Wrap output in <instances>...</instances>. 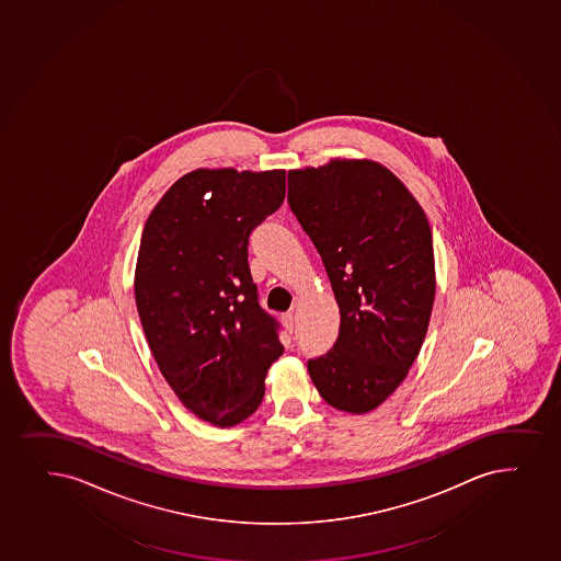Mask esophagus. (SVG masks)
Wrapping results in <instances>:
<instances>
[{"mask_svg": "<svg viewBox=\"0 0 561 561\" xmlns=\"http://www.w3.org/2000/svg\"><path fill=\"white\" fill-rule=\"evenodd\" d=\"M282 321H284L285 328H287L289 332H293V330H295L296 317L295 313H293V311H289V313H284V316H282Z\"/></svg>", "mask_w": 561, "mask_h": 561, "instance_id": "obj_1", "label": "esophagus"}]
</instances>
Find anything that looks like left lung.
<instances>
[{
	"instance_id": "left-lung-1",
	"label": "left lung",
	"mask_w": 561,
	"mask_h": 561,
	"mask_svg": "<svg viewBox=\"0 0 561 561\" xmlns=\"http://www.w3.org/2000/svg\"><path fill=\"white\" fill-rule=\"evenodd\" d=\"M287 181L340 306L337 340L308 359L309 377L330 407L366 414L403 382L427 334L436 289L427 216L369 160H332Z\"/></svg>"
}]
</instances>
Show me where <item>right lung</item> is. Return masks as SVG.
Returning a JSON list of instances; mask_svg holds the SVG:
<instances>
[{"instance_id":"right-lung-1","label":"right lung","mask_w":561,"mask_h":561,"mask_svg":"<svg viewBox=\"0 0 561 561\" xmlns=\"http://www.w3.org/2000/svg\"><path fill=\"white\" fill-rule=\"evenodd\" d=\"M285 199V171L195 170L152 210L139 244V321L171 390L205 422L257 410L284 354L248 265L255 227Z\"/></svg>"}]
</instances>
